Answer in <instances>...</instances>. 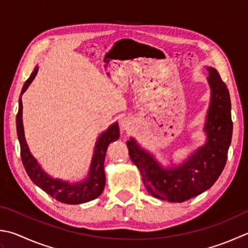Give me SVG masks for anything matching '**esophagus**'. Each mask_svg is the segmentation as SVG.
<instances>
[{"label": "esophagus", "mask_w": 248, "mask_h": 248, "mask_svg": "<svg viewBox=\"0 0 248 248\" xmlns=\"http://www.w3.org/2000/svg\"><path fill=\"white\" fill-rule=\"evenodd\" d=\"M133 126V121L130 118H124L121 121V127L125 130H128Z\"/></svg>", "instance_id": "34e87169"}]
</instances>
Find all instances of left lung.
Wrapping results in <instances>:
<instances>
[{
    "mask_svg": "<svg viewBox=\"0 0 248 248\" xmlns=\"http://www.w3.org/2000/svg\"><path fill=\"white\" fill-rule=\"evenodd\" d=\"M207 70L212 94L204 127L207 135L204 146L181 165L164 168L133 138L126 142L144 186L154 198L168 202H185L211 188L225 168L233 128L230 95L217 70L212 67Z\"/></svg>",
    "mask_w": 248,
    "mask_h": 248,
    "instance_id": "left-lung-1",
    "label": "left lung"
}]
</instances>
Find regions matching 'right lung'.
I'll return each instance as SVG.
<instances>
[{
  "label": "right lung",
  "mask_w": 248,
  "mask_h": 248,
  "mask_svg": "<svg viewBox=\"0 0 248 248\" xmlns=\"http://www.w3.org/2000/svg\"><path fill=\"white\" fill-rule=\"evenodd\" d=\"M37 73V67L34 71L31 73L30 78L23 84L20 98H19V109L16 116L17 124V135L20 143V154L22 164L25 166L28 176L34 184L44 190L46 193L49 194L59 202L66 204H81L88 202L99 197L102 193L106 184V174H105V157L108 146L114 140H118L120 137L119 124L114 123L110 127L102 133L99 138L97 139L96 146L94 149V155H93L91 170L85 180L76 184H70L68 181L60 179H55L53 177L46 174L42 170V167L36 162L33 155L30 153L29 148L26 142L25 133H23L22 124V101L21 95L33 81Z\"/></svg>",
  "instance_id": "right-lung-1"
}]
</instances>
